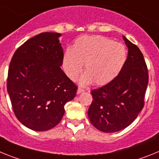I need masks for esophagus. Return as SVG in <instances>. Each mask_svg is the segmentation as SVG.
Returning <instances> with one entry per match:
<instances>
[{"mask_svg": "<svg viewBox=\"0 0 159 159\" xmlns=\"http://www.w3.org/2000/svg\"><path fill=\"white\" fill-rule=\"evenodd\" d=\"M84 91H85V90H84L83 89H81V88H78V91H77V93H78V94H79V93H83Z\"/></svg>", "mask_w": 159, "mask_h": 159, "instance_id": "esophagus-1", "label": "esophagus"}]
</instances>
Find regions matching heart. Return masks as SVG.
<instances>
[{
    "label": "heart",
    "instance_id": "1",
    "mask_svg": "<svg viewBox=\"0 0 159 159\" xmlns=\"http://www.w3.org/2000/svg\"><path fill=\"white\" fill-rule=\"evenodd\" d=\"M125 59L126 52L121 44L102 36H81L74 42V49L65 51L63 68L70 79L76 80L85 63L86 74L80 83L85 85L93 81L104 85L119 74Z\"/></svg>",
    "mask_w": 159,
    "mask_h": 159
}]
</instances>
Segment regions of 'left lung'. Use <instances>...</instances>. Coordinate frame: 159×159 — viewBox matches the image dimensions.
Returning a JSON list of instances; mask_svg holds the SVG:
<instances>
[{
  "mask_svg": "<svg viewBox=\"0 0 159 159\" xmlns=\"http://www.w3.org/2000/svg\"><path fill=\"white\" fill-rule=\"evenodd\" d=\"M128 56L117 77L102 87L93 89L88 110L92 125L100 131L114 133L130 125L144 106L148 70L143 53L123 36Z\"/></svg>",
  "mask_w": 159,
  "mask_h": 159,
  "instance_id": "8db88e82",
  "label": "left lung"
}]
</instances>
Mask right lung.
Returning <instances> with one entry per match:
<instances>
[{
    "mask_svg": "<svg viewBox=\"0 0 159 159\" xmlns=\"http://www.w3.org/2000/svg\"><path fill=\"white\" fill-rule=\"evenodd\" d=\"M61 36L47 32L30 38L16 49L9 64L7 91L13 112L35 131L56 126L65 105L78 89L61 69L64 57Z\"/></svg>",
    "mask_w": 159,
    "mask_h": 159,
    "instance_id": "right-lung-1",
    "label": "right lung"
}]
</instances>
